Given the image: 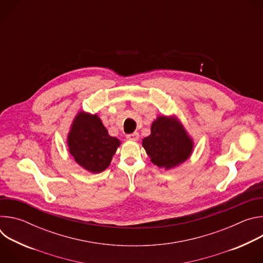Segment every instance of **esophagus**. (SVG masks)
<instances>
[{
	"label": "esophagus",
	"instance_id": "obj_1",
	"mask_svg": "<svg viewBox=\"0 0 263 263\" xmlns=\"http://www.w3.org/2000/svg\"><path fill=\"white\" fill-rule=\"evenodd\" d=\"M138 138H139V134L137 132H134V133H131V134L127 135V139H129V140H137Z\"/></svg>",
	"mask_w": 263,
	"mask_h": 263
}]
</instances>
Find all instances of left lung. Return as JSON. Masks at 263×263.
<instances>
[{
	"mask_svg": "<svg viewBox=\"0 0 263 263\" xmlns=\"http://www.w3.org/2000/svg\"><path fill=\"white\" fill-rule=\"evenodd\" d=\"M142 146L154 164L170 170L189 159L194 142L178 120L158 117L151 134L142 139Z\"/></svg>",
	"mask_w": 263,
	"mask_h": 263,
	"instance_id": "8db88e82",
	"label": "left lung"
}]
</instances>
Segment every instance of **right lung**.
<instances>
[{
    "label": "right lung",
    "mask_w": 263,
    "mask_h": 263,
    "mask_svg": "<svg viewBox=\"0 0 263 263\" xmlns=\"http://www.w3.org/2000/svg\"><path fill=\"white\" fill-rule=\"evenodd\" d=\"M69 153L76 162L91 173L105 171L121 141L108 134L97 115L79 112L67 136Z\"/></svg>",
    "instance_id": "1"
}]
</instances>
